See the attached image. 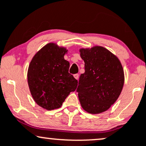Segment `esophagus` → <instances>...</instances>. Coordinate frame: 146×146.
Returning a JSON list of instances; mask_svg holds the SVG:
<instances>
[{"instance_id": "obj_1", "label": "esophagus", "mask_w": 146, "mask_h": 146, "mask_svg": "<svg viewBox=\"0 0 146 146\" xmlns=\"http://www.w3.org/2000/svg\"><path fill=\"white\" fill-rule=\"evenodd\" d=\"M73 76H74V77L77 79V80H78V79H79V75L78 74H75L74 75H73Z\"/></svg>"}]
</instances>
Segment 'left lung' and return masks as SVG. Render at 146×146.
<instances>
[{
    "label": "left lung",
    "instance_id": "1",
    "mask_svg": "<svg viewBox=\"0 0 146 146\" xmlns=\"http://www.w3.org/2000/svg\"><path fill=\"white\" fill-rule=\"evenodd\" d=\"M85 62V73L80 75L77 91L85 111L98 114L115 103L123 89L124 72L117 56L105 47L94 46L79 49Z\"/></svg>",
    "mask_w": 146,
    "mask_h": 146
}]
</instances>
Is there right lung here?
Segmentation results:
<instances>
[{"instance_id":"obj_1","label":"right lung","mask_w":146,"mask_h":146,"mask_svg":"<svg viewBox=\"0 0 146 146\" xmlns=\"http://www.w3.org/2000/svg\"><path fill=\"white\" fill-rule=\"evenodd\" d=\"M68 50L49 42L33 57L27 72L31 96L46 110L61 108L67 97L77 87V79L69 73V62L64 59Z\"/></svg>"}]
</instances>
